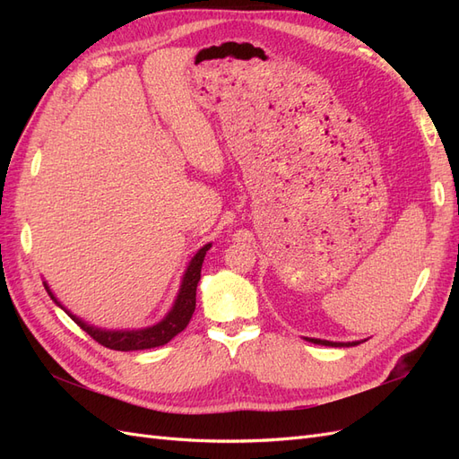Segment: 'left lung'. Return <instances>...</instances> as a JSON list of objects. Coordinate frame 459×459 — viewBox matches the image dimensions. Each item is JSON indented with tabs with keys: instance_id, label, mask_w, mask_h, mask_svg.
Masks as SVG:
<instances>
[{
	"instance_id": "obj_1",
	"label": "left lung",
	"mask_w": 459,
	"mask_h": 459,
	"mask_svg": "<svg viewBox=\"0 0 459 459\" xmlns=\"http://www.w3.org/2000/svg\"><path fill=\"white\" fill-rule=\"evenodd\" d=\"M314 344H324V346H354L359 342H333V341H322V339H308Z\"/></svg>"
}]
</instances>
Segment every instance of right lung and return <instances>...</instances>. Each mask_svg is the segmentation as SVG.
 Instances as JSON below:
<instances>
[{
  "instance_id": "obj_1",
  "label": "right lung",
  "mask_w": 459,
  "mask_h": 459,
  "mask_svg": "<svg viewBox=\"0 0 459 459\" xmlns=\"http://www.w3.org/2000/svg\"><path fill=\"white\" fill-rule=\"evenodd\" d=\"M212 245L208 243L203 248H199L197 255L191 258L189 266L184 273L182 285H179V293L176 297V302L172 310L164 316L162 322H159L157 325H151L145 329H135V331H108V329H101V327H93L84 319L74 316L71 310H66L63 304L55 299V295L51 293V289L48 287V283L44 281V287L48 290V295L51 297V300L61 307L71 319H74V324L80 325V329H84L88 335L107 349L110 351H120V352H130V351H145V349H155V346H162L169 341H172L178 333H182L189 319L195 312V297H197V283L201 280V268H203V260L208 248Z\"/></svg>"
}]
</instances>
